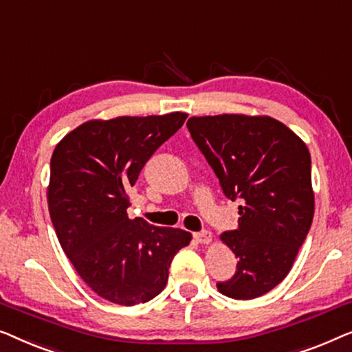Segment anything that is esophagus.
Wrapping results in <instances>:
<instances>
[{"mask_svg": "<svg viewBox=\"0 0 352 352\" xmlns=\"http://www.w3.org/2000/svg\"><path fill=\"white\" fill-rule=\"evenodd\" d=\"M195 239L199 242V244H210V242H212V234H210L209 231L195 232Z\"/></svg>", "mask_w": 352, "mask_h": 352, "instance_id": "obj_1", "label": "esophagus"}]
</instances>
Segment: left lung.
<instances>
[{"mask_svg":"<svg viewBox=\"0 0 352 352\" xmlns=\"http://www.w3.org/2000/svg\"><path fill=\"white\" fill-rule=\"evenodd\" d=\"M228 199L239 197V228L220 239L236 274L217 289L234 300L273 290L290 273L314 217L306 143L271 116H192L186 122Z\"/></svg>","mask_w":352,"mask_h":352,"instance_id":"left-lung-1","label":"left lung"}]
</instances>
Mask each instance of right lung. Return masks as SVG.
<instances>
[{
    "instance_id": "add662e5",
    "label": "right lung",
    "mask_w": 352,
    "mask_h": 352,
    "mask_svg": "<svg viewBox=\"0 0 352 352\" xmlns=\"http://www.w3.org/2000/svg\"><path fill=\"white\" fill-rule=\"evenodd\" d=\"M186 113L91 120L68 132L51 157L47 206L63 252L98 296L133 306L160 295L191 232L129 219V190Z\"/></svg>"
}]
</instances>
